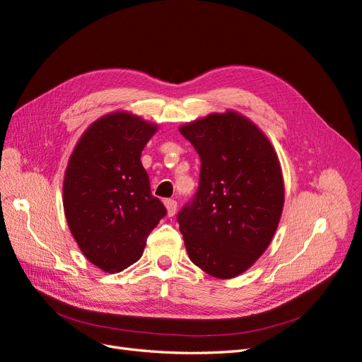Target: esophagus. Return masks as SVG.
<instances>
[{
	"label": "esophagus",
	"instance_id": "obj_1",
	"mask_svg": "<svg viewBox=\"0 0 362 362\" xmlns=\"http://www.w3.org/2000/svg\"><path fill=\"white\" fill-rule=\"evenodd\" d=\"M164 205H166L168 216H169V217H173L175 213H177V201L166 199V201H164Z\"/></svg>",
	"mask_w": 362,
	"mask_h": 362
}]
</instances>
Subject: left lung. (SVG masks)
<instances>
[{"instance_id": "obj_1", "label": "left lung", "mask_w": 362, "mask_h": 362, "mask_svg": "<svg viewBox=\"0 0 362 362\" xmlns=\"http://www.w3.org/2000/svg\"><path fill=\"white\" fill-rule=\"evenodd\" d=\"M201 157L199 189L178 214L193 264L218 279L242 275L264 254L286 190L269 137L242 113H211L180 127Z\"/></svg>"}]
</instances>
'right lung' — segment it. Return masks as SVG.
Instances as JSON below:
<instances>
[{
  "label": "right lung",
  "instance_id": "obj_1",
  "mask_svg": "<svg viewBox=\"0 0 362 362\" xmlns=\"http://www.w3.org/2000/svg\"><path fill=\"white\" fill-rule=\"evenodd\" d=\"M157 129V124L129 112L108 113L89 125L69 157L64 216L83 255L104 272L134 264L166 214L140 161Z\"/></svg>",
  "mask_w": 362,
  "mask_h": 362
}]
</instances>
